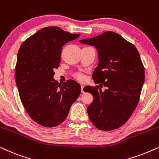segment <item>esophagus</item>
Here are the masks:
<instances>
[{
	"instance_id": "34e87169",
	"label": "esophagus",
	"mask_w": 159,
	"mask_h": 159,
	"mask_svg": "<svg viewBox=\"0 0 159 159\" xmlns=\"http://www.w3.org/2000/svg\"><path fill=\"white\" fill-rule=\"evenodd\" d=\"M84 85H83V84H82V85H81V91H82V93H84Z\"/></svg>"
}]
</instances>
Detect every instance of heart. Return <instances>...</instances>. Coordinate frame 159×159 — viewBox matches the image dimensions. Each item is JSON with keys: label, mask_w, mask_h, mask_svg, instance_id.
<instances>
[{"label": "heart", "mask_w": 159, "mask_h": 159, "mask_svg": "<svg viewBox=\"0 0 159 159\" xmlns=\"http://www.w3.org/2000/svg\"><path fill=\"white\" fill-rule=\"evenodd\" d=\"M77 78H78V79H79V80H83V76H82V75H78L77 76Z\"/></svg>", "instance_id": "heart-1"}]
</instances>
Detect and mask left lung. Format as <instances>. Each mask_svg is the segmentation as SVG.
Wrapping results in <instances>:
<instances>
[{
    "label": "left lung",
    "instance_id": "1",
    "mask_svg": "<svg viewBox=\"0 0 159 159\" xmlns=\"http://www.w3.org/2000/svg\"><path fill=\"white\" fill-rule=\"evenodd\" d=\"M94 46L98 64L93 79L100 88L86 86L93 101L87 108L90 121L97 128L109 131L126 123L138 105L145 82L144 66L134 45L116 32L108 31L80 40Z\"/></svg>",
    "mask_w": 159,
    "mask_h": 159
}]
</instances>
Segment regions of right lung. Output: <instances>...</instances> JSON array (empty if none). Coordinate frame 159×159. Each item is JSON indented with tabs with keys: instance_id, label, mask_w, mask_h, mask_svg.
<instances>
[{
	"instance_id": "right-lung-1",
	"label": "right lung",
	"mask_w": 159,
	"mask_h": 159,
	"mask_svg": "<svg viewBox=\"0 0 159 159\" xmlns=\"http://www.w3.org/2000/svg\"><path fill=\"white\" fill-rule=\"evenodd\" d=\"M80 35L58 27H45L27 39L19 50L16 83L19 97L29 116L43 127L64 121L81 93V86L75 80L61 84L53 78L62 46Z\"/></svg>"
}]
</instances>
